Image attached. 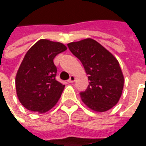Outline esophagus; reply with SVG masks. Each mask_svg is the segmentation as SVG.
Returning <instances> with one entry per match:
<instances>
[{"label":"esophagus","mask_w":146,"mask_h":146,"mask_svg":"<svg viewBox=\"0 0 146 146\" xmlns=\"http://www.w3.org/2000/svg\"><path fill=\"white\" fill-rule=\"evenodd\" d=\"M74 81H75V77H74L73 75H71V76H70V78L68 80V83H73Z\"/></svg>","instance_id":"1"}]
</instances>
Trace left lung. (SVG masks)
I'll return each mask as SVG.
<instances>
[{"label": "left lung", "instance_id": "obj_1", "mask_svg": "<svg viewBox=\"0 0 146 146\" xmlns=\"http://www.w3.org/2000/svg\"><path fill=\"white\" fill-rule=\"evenodd\" d=\"M70 51L82 62L90 84L80 92L81 100L90 109L103 112L119 101L124 78L117 58L93 39L68 44Z\"/></svg>", "mask_w": 146, "mask_h": 146}]
</instances>
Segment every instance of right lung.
Masks as SVG:
<instances>
[{
    "label": "right lung",
    "mask_w": 146,
    "mask_h": 146,
    "mask_svg": "<svg viewBox=\"0 0 146 146\" xmlns=\"http://www.w3.org/2000/svg\"><path fill=\"white\" fill-rule=\"evenodd\" d=\"M66 50L65 44L42 39L27 51L15 78L17 98L26 109L44 113L57 103L65 85L56 79L53 59Z\"/></svg>",
    "instance_id": "right-lung-1"
}]
</instances>
